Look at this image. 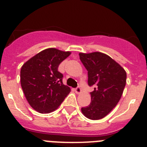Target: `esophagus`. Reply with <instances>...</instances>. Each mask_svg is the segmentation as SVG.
<instances>
[{
  "instance_id": "34e87169",
  "label": "esophagus",
  "mask_w": 147,
  "mask_h": 147,
  "mask_svg": "<svg viewBox=\"0 0 147 147\" xmlns=\"http://www.w3.org/2000/svg\"><path fill=\"white\" fill-rule=\"evenodd\" d=\"M75 91H76V93H77V94H80V93H81V92H82L81 88H80V86H78L77 88L75 89Z\"/></svg>"
}]
</instances>
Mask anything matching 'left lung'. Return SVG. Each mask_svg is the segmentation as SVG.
I'll use <instances>...</instances> for the list:
<instances>
[{
  "mask_svg": "<svg viewBox=\"0 0 147 147\" xmlns=\"http://www.w3.org/2000/svg\"><path fill=\"white\" fill-rule=\"evenodd\" d=\"M88 71V85L94 87L91 102L82 107L83 115L91 120L103 119L119 102L127 80V74L119 63L101 52L80 53Z\"/></svg>",
  "mask_w": 147,
  "mask_h": 147,
  "instance_id": "1",
  "label": "left lung"
}]
</instances>
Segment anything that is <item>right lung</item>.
<instances>
[{
	"instance_id": "1",
	"label": "right lung",
	"mask_w": 147,
	"mask_h": 147,
	"mask_svg": "<svg viewBox=\"0 0 147 147\" xmlns=\"http://www.w3.org/2000/svg\"><path fill=\"white\" fill-rule=\"evenodd\" d=\"M70 54V51L50 48L34 56L22 66V89L28 104L37 112H53L71 91L69 87L63 85V75L58 71L59 64Z\"/></svg>"
}]
</instances>
